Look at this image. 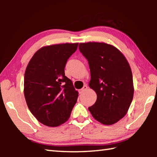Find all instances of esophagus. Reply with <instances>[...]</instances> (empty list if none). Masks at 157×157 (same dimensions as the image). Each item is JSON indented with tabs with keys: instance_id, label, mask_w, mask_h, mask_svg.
I'll list each match as a JSON object with an SVG mask.
<instances>
[{
	"instance_id": "34e87169",
	"label": "esophagus",
	"mask_w": 157,
	"mask_h": 157,
	"mask_svg": "<svg viewBox=\"0 0 157 157\" xmlns=\"http://www.w3.org/2000/svg\"><path fill=\"white\" fill-rule=\"evenodd\" d=\"M87 89H88V86H87L86 85H84V86H83V88L79 90V94H82V93H83L84 91H86V90Z\"/></svg>"
}]
</instances>
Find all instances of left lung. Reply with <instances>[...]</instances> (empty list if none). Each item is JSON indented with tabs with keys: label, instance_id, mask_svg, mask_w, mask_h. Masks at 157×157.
Wrapping results in <instances>:
<instances>
[{
	"label": "left lung",
	"instance_id": "1",
	"mask_svg": "<svg viewBox=\"0 0 157 157\" xmlns=\"http://www.w3.org/2000/svg\"><path fill=\"white\" fill-rule=\"evenodd\" d=\"M79 51L88 60L89 87L97 94L95 104L89 107L93 117L110 125L126 115L134 96L131 68L120 50L99 42L80 43Z\"/></svg>",
	"mask_w": 157,
	"mask_h": 157
}]
</instances>
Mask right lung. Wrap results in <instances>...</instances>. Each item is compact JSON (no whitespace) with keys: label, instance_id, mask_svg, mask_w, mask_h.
<instances>
[{"label":"right lung","instance_id":"1","mask_svg":"<svg viewBox=\"0 0 157 157\" xmlns=\"http://www.w3.org/2000/svg\"><path fill=\"white\" fill-rule=\"evenodd\" d=\"M78 46V43H66L42 47L26 68V103L33 116L44 125L57 127L64 123L78 100V92L64 73L67 60Z\"/></svg>","mask_w":157,"mask_h":157}]
</instances>
